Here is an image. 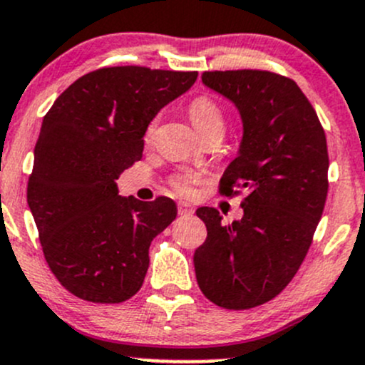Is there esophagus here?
<instances>
[{
    "mask_svg": "<svg viewBox=\"0 0 365 365\" xmlns=\"http://www.w3.org/2000/svg\"><path fill=\"white\" fill-rule=\"evenodd\" d=\"M178 210H179V215H191L195 212L193 210V207L190 205V203H184V202H181L178 205Z\"/></svg>",
    "mask_w": 365,
    "mask_h": 365,
    "instance_id": "1",
    "label": "esophagus"
}]
</instances>
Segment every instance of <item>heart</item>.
I'll return each instance as SVG.
<instances>
[{
  "label": "heart",
  "instance_id": "1",
  "mask_svg": "<svg viewBox=\"0 0 365 365\" xmlns=\"http://www.w3.org/2000/svg\"><path fill=\"white\" fill-rule=\"evenodd\" d=\"M187 115H190L191 123L197 128L200 137H205L209 134H225L226 127V118L225 111L221 109L212 97L202 96L197 97L193 103L187 108ZM156 120H153L146 130V139H150L153 134V128H155ZM200 182L198 175L195 174H179L175 178H172V187H174L178 193L181 195H193L195 187Z\"/></svg>",
  "mask_w": 365,
  "mask_h": 365
}]
</instances>
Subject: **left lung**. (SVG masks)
Returning <instances> with one entry per match:
<instances>
[{
    "label": "left lung",
    "instance_id": "obj_1",
    "mask_svg": "<svg viewBox=\"0 0 365 365\" xmlns=\"http://www.w3.org/2000/svg\"><path fill=\"white\" fill-rule=\"evenodd\" d=\"M205 87L238 109V155L221 193L244 187V217L222 225L200 207L207 238L195 250L198 287L217 307L247 309L278 296L299 269L327 198L329 155L315 109L291 78L257 69L207 71Z\"/></svg>",
    "mask_w": 365,
    "mask_h": 365
}]
</instances>
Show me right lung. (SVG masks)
Instances as JSON below:
<instances>
[{
	"label": "right lung",
	"mask_w": 365,
	"mask_h": 365,
	"mask_svg": "<svg viewBox=\"0 0 365 365\" xmlns=\"http://www.w3.org/2000/svg\"><path fill=\"white\" fill-rule=\"evenodd\" d=\"M197 71L118 66L78 78L43 118L27 203L57 280L92 303H121L143 285L153 238L174 200L120 197L116 179L143 158L148 125Z\"/></svg>",
	"instance_id": "1"
}]
</instances>
